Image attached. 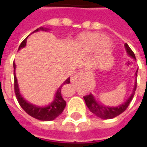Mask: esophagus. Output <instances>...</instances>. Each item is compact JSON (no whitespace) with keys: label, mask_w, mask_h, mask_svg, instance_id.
Instances as JSON below:
<instances>
[{"label":"esophagus","mask_w":147,"mask_h":147,"mask_svg":"<svg viewBox=\"0 0 147 147\" xmlns=\"http://www.w3.org/2000/svg\"><path fill=\"white\" fill-rule=\"evenodd\" d=\"M82 74H83V72H82V71L78 72L74 76H73L71 78L70 82H72V83H76V82H78L80 79H81V77L82 76Z\"/></svg>","instance_id":"34e87169"}]
</instances>
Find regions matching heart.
<instances>
[{
  "instance_id": "b5f03b06",
  "label": "heart",
  "mask_w": 147,
  "mask_h": 147,
  "mask_svg": "<svg viewBox=\"0 0 147 147\" xmlns=\"http://www.w3.org/2000/svg\"><path fill=\"white\" fill-rule=\"evenodd\" d=\"M75 46L83 53L91 52L96 49L98 59L109 55L112 49V44L103 33L100 32H82L76 39Z\"/></svg>"
}]
</instances>
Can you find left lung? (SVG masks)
Returning a JSON list of instances; mask_svg holds the SVG:
<instances>
[{
    "instance_id": "8db88e82",
    "label": "left lung",
    "mask_w": 147,
    "mask_h": 147,
    "mask_svg": "<svg viewBox=\"0 0 147 147\" xmlns=\"http://www.w3.org/2000/svg\"><path fill=\"white\" fill-rule=\"evenodd\" d=\"M124 47L126 50L127 55H129L131 58L133 59H136L135 55L133 52V51L130 49L127 43L124 44ZM138 69H137L135 73V82H134V86H133V92L130 95V96L126 100V101L123 104L119 105L118 106H109L106 105L102 104L101 102L98 101L95 98L92 94H89L86 96H83L84 100L86 102V105L88 107V109L92 113H93L96 116H97L99 118L102 119H113L116 116L122 114L124 110L127 108V106L129 105L131 100H133V96L135 94V91L137 88V74H138Z\"/></svg>"
}]
</instances>
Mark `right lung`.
Wrapping results in <instances>:
<instances>
[{
  "instance_id": "obj_1",
  "label": "right lung",
  "mask_w": 147,
  "mask_h": 147,
  "mask_svg": "<svg viewBox=\"0 0 147 147\" xmlns=\"http://www.w3.org/2000/svg\"><path fill=\"white\" fill-rule=\"evenodd\" d=\"M50 30L51 29L47 28L40 27L39 28L36 29L32 33H34V32L40 31L49 32ZM28 36L26 37L25 39L22 42V43L20 44L18 51L25 47L26 43H27V38L28 37ZM13 66H14V92H15L16 97H17V100H18V101L20 103V106L24 109V110L25 111L27 114H28L30 116L37 119H39V120L51 121V120H54L55 119H56L63 112L65 105H66V102H65V100L63 98V96H62L63 95L62 94V88H63L64 85L69 84L70 82V80H69L70 78H68L65 82L59 86V88L57 89V91L55 92L53 100L50 104H48L47 105H44V106H40V105L32 104L30 102H28L26 99L24 98L23 95L20 92V87H19V84H18V80H17V78H16V74H15L16 65H15L14 62L13 63Z\"/></svg>"
}]
</instances>
